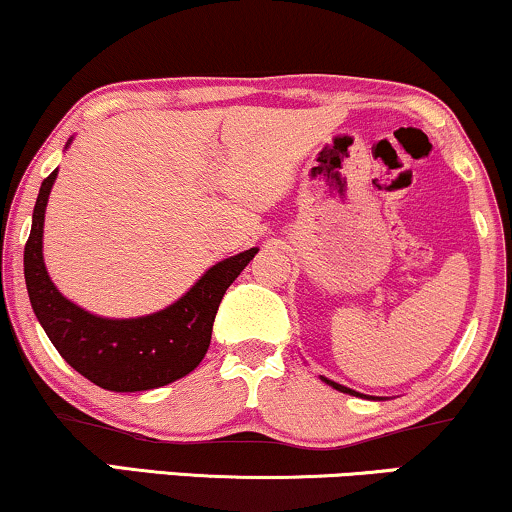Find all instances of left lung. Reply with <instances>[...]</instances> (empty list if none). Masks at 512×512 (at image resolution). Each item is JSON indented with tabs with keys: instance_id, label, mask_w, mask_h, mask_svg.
Wrapping results in <instances>:
<instances>
[{
	"instance_id": "obj_1",
	"label": "left lung",
	"mask_w": 512,
	"mask_h": 512,
	"mask_svg": "<svg viewBox=\"0 0 512 512\" xmlns=\"http://www.w3.org/2000/svg\"><path fill=\"white\" fill-rule=\"evenodd\" d=\"M321 380L326 385H331L333 390H338V392H345V394H354V397H364V394H359V392H354V390H349V387H345V385H340V383H335V380H328V378H323L321 375Z\"/></svg>"
}]
</instances>
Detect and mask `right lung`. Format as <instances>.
<instances>
[{
	"label": "right lung",
	"instance_id": "1",
	"mask_svg": "<svg viewBox=\"0 0 512 512\" xmlns=\"http://www.w3.org/2000/svg\"><path fill=\"white\" fill-rule=\"evenodd\" d=\"M56 174L58 170L42 181L23 252L32 312L51 345L77 373L111 392L155 390L189 375L208 352L212 323L226 288L248 267L257 248L212 264L177 302L160 312L134 319L96 316L58 293L44 267V212Z\"/></svg>",
	"mask_w": 512,
	"mask_h": 512
}]
</instances>
